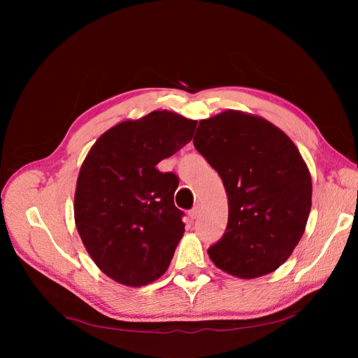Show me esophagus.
<instances>
[{
	"label": "esophagus",
	"instance_id": "1",
	"mask_svg": "<svg viewBox=\"0 0 358 358\" xmlns=\"http://www.w3.org/2000/svg\"><path fill=\"white\" fill-rule=\"evenodd\" d=\"M200 204H197V206H194V208L189 210V216H191V218L192 220H196V218H199V216H200Z\"/></svg>",
	"mask_w": 358,
	"mask_h": 358
}]
</instances>
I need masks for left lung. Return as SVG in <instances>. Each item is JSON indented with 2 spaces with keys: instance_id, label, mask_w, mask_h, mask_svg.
<instances>
[{
  "instance_id": "left-lung-1",
  "label": "left lung",
  "mask_w": 358,
  "mask_h": 358,
  "mask_svg": "<svg viewBox=\"0 0 358 358\" xmlns=\"http://www.w3.org/2000/svg\"><path fill=\"white\" fill-rule=\"evenodd\" d=\"M194 146L218 171L229 222L208 252L216 267L242 279L272 273L306 229L312 180L292 140L264 117L225 110L199 122Z\"/></svg>"
}]
</instances>
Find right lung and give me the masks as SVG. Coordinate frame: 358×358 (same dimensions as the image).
I'll return each instance as SVG.
<instances>
[{
  "instance_id": "right-lung-1",
  "label": "right lung",
  "mask_w": 358,
  "mask_h": 358,
  "mask_svg": "<svg viewBox=\"0 0 358 358\" xmlns=\"http://www.w3.org/2000/svg\"><path fill=\"white\" fill-rule=\"evenodd\" d=\"M197 122L155 110L99 137L79 171L74 221L104 275L143 287L166 273L185 233L173 197L179 185L157 164L191 142Z\"/></svg>"
}]
</instances>
